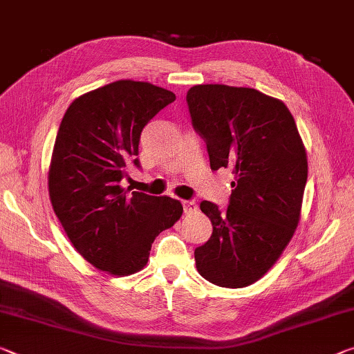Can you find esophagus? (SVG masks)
<instances>
[{
  "instance_id": "1",
  "label": "esophagus",
  "mask_w": 354,
  "mask_h": 354,
  "mask_svg": "<svg viewBox=\"0 0 354 354\" xmlns=\"http://www.w3.org/2000/svg\"><path fill=\"white\" fill-rule=\"evenodd\" d=\"M183 206H184L185 214H194V212H196V209H198V206H196V203L194 200L183 201Z\"/></svg>"
}]
</instances>
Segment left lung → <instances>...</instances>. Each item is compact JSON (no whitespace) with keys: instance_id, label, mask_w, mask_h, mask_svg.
Listing matches in <instances>:
<instances>
[{"instance_id":"left-lung-1","label":"left lung","mask_w":354,"mask_h":354,"mask_svg":"<svg viewBox=\"0 0 354 354\" xmlns=\"http://www.w3.org/2000/svg\"><path fill=\"white\" fill-rule=\"evenodd\" d=\"M185 100L211 169L234 175L226 211L200 205L212 236L195 250L196 270L215 286L241 289L270 270L297 230L306 149L287 106L256 88L201 84Z\"/></svg>"}]
</instances>
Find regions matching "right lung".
<instances>
[{
  "instance_id": "1",
  "label": "right lung",
  "mask_w": 354,
  "mask_h": 354,
  "mask_svg": "<svg viewBox=\"0 0 354 354\" xmlns=\"http://www.w3.org/2000/svg\"><path fill=\"white\" fill-rule=\"evenodd\" d=\"M176 100L167 88L122 80L68 106L53 149L48 190L77 253L98 270L128 277L147 266L154 239L183 215L170 196L122 187L129 164L140 167L142 129Z\"/></svg>"
}]
</instances>
